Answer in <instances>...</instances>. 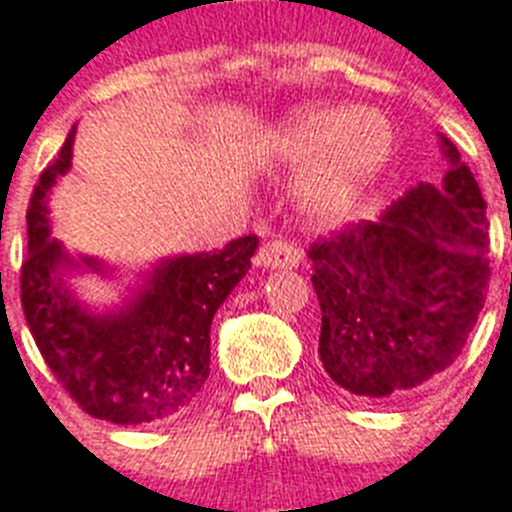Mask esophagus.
Wrapping results in <instances>:
<instances>
[{"label":"esophagus","mask_w":512,"mask_h":512,"mask_svg":"<svg viewBox=\"0 0 512 512\" xmlns=\"http://www.w3.org/2000/svg\"><path fill=\"white\" fill-rule=\"evenodd\" d=\"M302 255H299V249L289 242H268L260 247L255 257L257 268H270V270H291L299 265Z\"/></svg>","instance_id":"esophagus-1"}]
</instances>
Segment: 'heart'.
Wrapping results in <instances>:
<instances>
[{
  "instance_id": "heart-1",
  "label": "heart",
  "mask_w": 512,
  "mask_h": 512,
  "mask_svg": "<svg viewBox=\"0 0 512 512\" xmlns=\"http://www.w3.org/2000/svg\"><path fill=\"white\" fill-rule=\"evenodd\" d=\"M270 153L286 169L304 171L296 187L304 216L338 226L388 169L393 135L375 111L307 106L270 137Z\"/></svg>"
}]
</instances>
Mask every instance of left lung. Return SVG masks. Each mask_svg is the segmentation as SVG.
<instances>
[{
  "label": "left lung",
  "instance_id": "obj_1",
  "mask_svg": "<svg viewBox=\"0 0 512 512\" xmlns=\"http://www.w3.org/2000/svg\"><path fill=\"white\" fill-rule=\"evenodd\" d=\"M448 171L419 182L380 221L309 244L322 309L320 362L364 401H388L448 369L489 289L487 203L461 153L440 135Z\"/></svg>",
  "mask_w": 512,
  "mask_h": 512
}]
</instances>
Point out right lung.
Instances as JSON below:
<instances>
[{
	"label": "right lung",
	"instance_id": "right-lung-1",
	"mask_svg": "<svg viewBox=\"0 0 512 512\" xmlns=\"http://www.w3.org/2000/svg\"><path fill=\"white\" fill-rule=\"evenodd\" d=\"M75 130L46 166L28 208V255L20 302L38 351L85 414L111 424H153L190 409L210 375V322L249 270L257 236L223 249L161 260L130 302L90 312L64 273H106L93 257H70L51 236L49 192L72 166Z\"/></svg>",
	"mask_w": 512,
	"mask_h": 512
}]
</instances>
